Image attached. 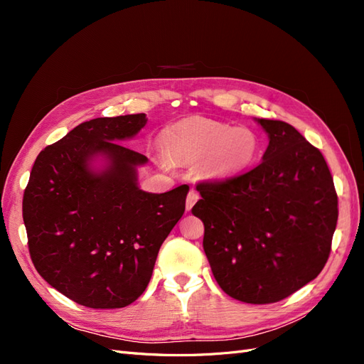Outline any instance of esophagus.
<instances>
[{
    "label": "esophagus",
    "instance_id": "34e87169",
    "mask_svg": "<svg viewBox=\"0 0 364 364\" xmlns=\"http://www.w3.org/2000/svg\"><path fill=\"white\" fill-rule=\"evenodd\" d=\"M199 200V193L191 190L188 193V196H186V211H191V208L194 206V203Z\"/></svg>",
    "mask_w": 364,
    "mask_h": 364
}]
</instances>
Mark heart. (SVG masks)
<instances>
[{
    "label": "heart",
    "mask_w": 364,
    "mask_h": 364,
    "mask_svg": "<svg viewBox=\"0 0 364 364\" xmlns=\"http://www.w3.org/2000/svg\"><path fill=\"white\" fill-rule=\"evenodd\" d=\"M161 142L171 161L197 162L200 174L211 181H229L245 174L261 153L257 132L202 117L176 121L162 132ZM159 162L162 167L168 165L162 156Z\"/></svg>",
    "instance_id": "1"
}]
</instances>
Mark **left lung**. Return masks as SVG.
I'll return each mask as SVG.
<instances>
[{
  "label": "left lung",
  "instance_id": "1",
  "mask_svg": "<svg viewBox=\"0 0 364 364\" xmlns=\"http://www.w3.org/2000/svg\"><path fill=\"white\" fill-rule=\"evenodd\" d=\"M269 136L262 162L225 182L197 185L193 214L222 290L246 304H272L322 272L338 209L322 153L293 126L255 118Z\"/></svg>",
  "mask_w": 364,
  "mask_h": 364
}]
</instances>
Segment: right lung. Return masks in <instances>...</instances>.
<instances>
[{
    "instance_id": "add662e5",
    "label": "right lung",
    "mask_w": 364,
    "mask_h": 364,
    "mask_svg": "<svg viewBox=\"0 0 364 364\" xmlns=\"http://www.w3.org/2000/svg\"><path fill=\"white\" fill-rule=\"evenodd\" d=\"M146 114L95 118L43 149L24 191L33 264L51 287L90 308H123L144 293L158 252L185 211L188 185L139 188L149 159L134 139Z\"/></svg>"
}]
</instances>
